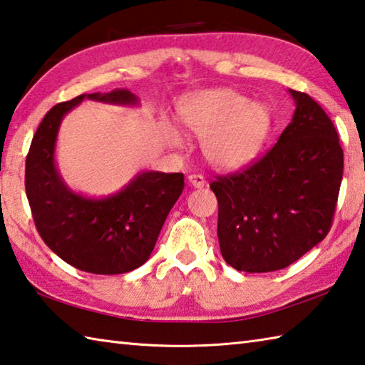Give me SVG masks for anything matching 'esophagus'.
Segmentation results:
<instances>
[{
  "label": "esophagus",
  "instance_id": "obj_1",
  "mask_svg": "<svg viewBox=\"0 0 365 365\" xmlns=\"http://www.w3.org/2000/svg\"><path fill=\"white\" fill-rule=\"evenodd\" d=\"M188 182H190L195 188H204L205 178H204V175H201V174H191V175H188Z\"/></svg>",
  "mask_w": 365,
  "mask_h": 365
}]
</instances>
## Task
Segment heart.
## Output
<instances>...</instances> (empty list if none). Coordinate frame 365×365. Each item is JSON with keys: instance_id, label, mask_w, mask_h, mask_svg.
<instances>
[{"instance_id": "1", "label": "heart", "mask_w": 365, "mask_h": 365, "mask_svg": "<svg viewBox=\"0 0 365 365\" xmlns=\"http://www.w3.org/2000/svg\"><path fill=\"white\" fill-rule=\"evenodd\" d=\"M178 113L185 130L202 138L205 160L221 169H237L255 160L272 130L269 107L250 103L245 95L231 88L196 93ZM169 140L180 144L175 133L169 134Z\"/></svg>"}]
</instances>
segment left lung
<instances>
[{"label": "left lung", "instance_id": "left-lung-1", "mask_svg": "<svg viewBox=\"0 0 365 365\" xmlns=\"http://www.w3.org/2000/svg\"><path fill=\"white\" fill-rule=\"evenodd\" d=\"M277 144L237 173L210 183L218 199V242L225 261L250 274L288 267L329 232L344 150L332 120L307 93Z\"/></svg>", "mask_w": 365, "mask_h": 365}]
</instances>
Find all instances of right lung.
I'll list each match as a JSON object with an SVG mask.
<instances>
[{
	"mask_svg": "<svg viewBox=\"0 0 365 365\" xmlns=\"http://www.w3.org/2000/svg\"><path fill=\"white\" fill-rule=\"evenodd\" d=\"M85 98L120 106L139 103L130 90L117 88L53 106L26 155V197L36 230L63 261L88 274H125L150 258L168 213L183 191V174L145 170L104 199L71 191L55 166L56 134L63 117Z\"/></svg>",
	"mask_w": 365,
	"mask_h": 365,
	"instance_id": "obj_1",
	"label": "right lung"
}]
</instances>
